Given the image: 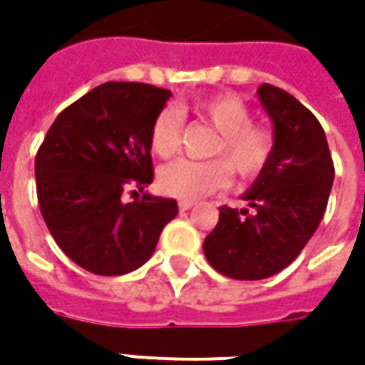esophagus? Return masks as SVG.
<instances>
[{
	"label": "esophagus",
	"mask_w": 365,
	"mask_h": 365,
	"mask_svg": "<svg viewBox=\"0 0 365 365\" xmlns=\"http://www.w3.org/2000/svg\"><path fill=\"white\" fill-rule=\"evenodd\" d=\"M192 201H180V203H178V209H180V211H189V209H192Z\"/></svg>",
	"instance_id": "1"
}]
</instances>
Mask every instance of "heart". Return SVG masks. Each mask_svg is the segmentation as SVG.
Returning <instances> with one entry per match:
<instances>
[{"instance_id": "b5f03b06", "label": "heart", "mask_w": 365, "mask_h": 365, "mask_svg": "<svg viewBox=\"0 0 365 365\" xmlns=\"http://www.w3.org/2000/svg\"><path fill=\"white\" fill-rule=\"evenodd\" d=\"M195 115L217 132L207 148L203 162L175 160L158 170V187L164 195L192 201L223 189L232 168L242 180H252L268 166L274 154L270 128L250 121V107L235 95L223 93L195 106ZM182 115L175 107H164L150 128V150L158 158H170L180 146Z\"/></svg>"}]
</instances>
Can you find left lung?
I'll use <instances>...</instances> for the list:
<instances>
[{"label": "left lung", "instance_id": "left-lung-1", "mask_svg": "<svg viewBox=\"0 0 365 365\" xmlns=\"http://www.w3.org/2000/svg\"><path fill=\"white\" fill-rule=\"evenodd\" d=\"M258 97L274 123L272 160L242 195L252 211L219 207L217 225L203 244L209 264L235 280L270 278L301 254L325 215L335 176L315 115L268 83Z\"/></svg>", "mask_w": 365, "mask_h": 365}]
</instances>
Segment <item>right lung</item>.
Wrapping results in <instances>:
<instances>
[{"instance_id": "1", "label": "right lung", "mask_w": 365, "mask_h": 365, "mask_svg": "<svg viewBox=\"0 0 365 365\" xmlns=\"http://www.w3.org/2000/svg\"><path fill=\"white\" fill-rule=\"evenodd\" d=\"M173 93L111 81L58 113L36 154V192L54 242L77 266L120 276L146 264L175 199L145 195L123 204V190L154 180L150 128Z\"/></svg>"}]
</instances>
